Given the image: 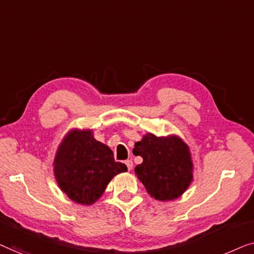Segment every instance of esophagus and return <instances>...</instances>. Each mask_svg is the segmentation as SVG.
<instances>
[{
	"mask_svg": "<svg viewBox=\"0 0 254 254\" xmlns=\"http://www.w3.org/2000/svg\"><path fill=\"white\" fill-rule=\"evenodd\" d=\"M126 164H127V170H131L132 167H133V162H132L131 160H127Z\"/></svg>",
	"mask_w": 254,
	"mask_h": 254,
	"instance_id": "34e87169",
	"label": "esophagus"
}]
</instances>
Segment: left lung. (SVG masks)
Wrapping results in <instances>:
<instances>
[{
  "instance_id": "8db88e82",
  "label": "left lung",
  "mask_w": 254,
  "mask_h": 254,
  "mask_svg": "<svg viewBox=\"0 0 254 254\" xmlns=\"http://www.w3.org/2000/svg\"><path fill=\"white\" fill-rule=\"evenodd\" d=\"M133 154L142 158V163L134 168V173L155 199L173 200L190 185V153L180 138H159L148 133L141 141L135 142Z\"/></svg>"
}]
</instances>
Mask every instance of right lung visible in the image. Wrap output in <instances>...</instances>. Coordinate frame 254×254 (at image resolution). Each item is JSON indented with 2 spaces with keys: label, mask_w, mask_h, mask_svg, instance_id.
<instances>
[{
  "label": "right lung",
  "mask_w": 254,
  "mask_h": 254,
  "mask_svg": "<svg viewBox=\"0 0 254 254\" xmlns=\"http://www.w3.org/2000/svg\"><path fill=\"white\" fill-rule=\"evenodd\" d=\"M55 176L61 190L79 203H93L116 174L127 171L116 162L108 146L96 141L91 131H72L60 146L55 158Z\"/></svg>",
  "instance_id": "right-lung-1"
}]
</instances>
